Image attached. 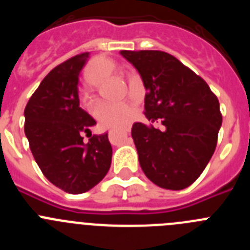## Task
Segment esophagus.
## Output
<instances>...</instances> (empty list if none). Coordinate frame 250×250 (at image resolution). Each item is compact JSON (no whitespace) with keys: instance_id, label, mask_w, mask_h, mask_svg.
<instances>
[{"instance_id":"obj_1","label":"esophagus","mask_w":250,"mask_h":250,"mask_svg":"<svg viewBox=\"0 0 250 250\" xmlns=\"http://www.w3.org/2000/svg\"><path fill=\"white\" fill-rule=\"evenodd\" d=\"M129 131H130V129H129V127H126V129L124 130V132H125V135H127V132H129Z\"/></svg>"}]
</instances>
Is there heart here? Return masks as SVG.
Masks as SVG:
<instances>
[{"label":"heart","mask_w":250,"mask_h":250,"mask_svg":"<svg viewBox=\"0 0 250 250\" xmlns=\"http://www.w3.org/2000/svg\"><path fill=\"white\" fill-rule=\"evenodd\" d=\"M118 71V66L107 57L99 56L91 60L85 70V80L90 86L100 85L104 79ZM92 115L104 129L123 127L134 116V107L129 103H99L92 109Z\"/></svg>","instance_id":"obj_1"}]
</instances>
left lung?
I'll use <instances>...</instances> for the list:
<instances>
[{
	"mask_svg": "<svg viewBox=\"0 0 250 250\" xmlns=\"http://www.w3.org/2000/svg\"><path fill=\"white\" fill-rule=\"evenodd\" d=\"M120 54L144 83L146 119L164 125V130L132 125L141 169L163 189H185L199 178L214 154L222 126L219 101L202 77L173 55L151 50Z\"/></svg>",
	"mask_w": 250,
	"mask_h": 250,
	"instance_id": "8db88e82",
	"label": "left lung"
}]
</instances>
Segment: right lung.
<instances>
[{
    "instance_id": "1",
    "label": "right lung",
    "mask_w": 250,
    "mask_h": 250,
    "mask_svg": "<svg viewBox=\"0 0 250 250\" xmlns=\"http://www.w3.org/2000/svg\"><path fill=\"white\" fill-rule=\"evenodd\" d=\"M89 52L51 70L25 109V134L37 165L48 182L70 194H83L105 178L112 147L107 134L83 143L96 121L80 107L79 76Z\"/></svg>"
}]
</instances>
